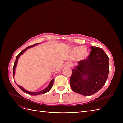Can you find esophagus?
<instances>
[{
    "label": "esophagus",
    "mask_w": 123,
    "mask_h": 123,
    "mask_svg": "<svg viewBox=\"0 0 123 123\" xmlns=\"http://www.w3.org/2000/svg\"><path fill=\"white\" fill-rule=\"evenodd\" d=\"M67 66L69 67H70V64H69V63H67Z\"/></svg>",
    "instance_id": "esophagus-1"
}]
</instances>
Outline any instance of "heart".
<instances>
[{
    "mask_svg": "<svg viewBox=\"0 0 123 123\" xmlns=\"http://www.w3.org/2000/svg\"><path fill=\"white\" fill-rule=\"evenodd\" d=\"M73 51L76 54L79 55V57L82 59L87 58L89 55L88 50L82 46L75 47L73 49Z\"/></svg>",
    "mask_w": 123,
    "mask_h": 123,
    "instance_id": "heart-1",
    "label": "heart"
}]
</instances>
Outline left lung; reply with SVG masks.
I'll return each instance as SVG.
<instances>
[{
  "label": "left lung",
  "mask_w": 123,
  "mask_h": 123,
  "mask_svg": "<svg viewBox=\"0 0 123 123\" xmlns=\"http://www.w3.org/2000/svg\"><path fill=\"white\" fill-rule=\"evenodd\" d=\"M88 58L79 61L74 67L70 84L75 93L91 96L102 88L108 78L109 72V57L103 50L91 46Z\"/></svg>",
  "instance_id": "obj_1"
}]
</instances>
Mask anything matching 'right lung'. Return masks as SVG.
Instances as JSON below:
<instances>
[{"mask_svg":"<svg viewBox=\"0 0 123 123\" xmlns=\"http://www.w3.org/2000/svg\"><path fill=\"white\" fill-rule=\"evenodd\" d=\"M38 44H39V43H37V44H34L33 45H31V46H28V47H27L26 48H25L24 50H23V51H22L21 52L19 53L17 56H16V60H15V62H14V66H13V77H14V75H15V69H16V66H17V61H18V59H19V58L20 57V56L22 55V54H23V53H24V52H25L26 51L27 49H28L29 48H31V47H34V46H36V45H38ZM53 82H54V78L51 81V82H50V83H49V84L48 85V86L45 88V89H43V90H41V91H39V92H30V91H27V90H25V89H24L22 87H21V86H20V85H18V84H17V85L18 86V87L20 88L22 91L23 92H24V93H26V94H29V95H33V96H36V95H40V94H45V93H47V92H48V91H49L50 90H51V88L52 87V86H53Z\"/></svg>","mask_w":123,"mask_h":123,"instance_id":"1","label":"right lung"}]
</instances>
